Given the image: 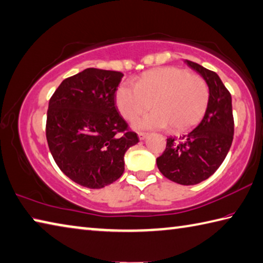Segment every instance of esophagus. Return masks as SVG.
<instances>
[{
	"label": "esophagus",
	"instance_id": "obj_1",
	"mask_svg": "<svg viewBox=\"0 0 263 263\" xmlns=\"http://www.w3.org/2000/svg\"><path fill=\"white\" fill-rule=\"evenodd\" d=\"M138 136H139L140 140H144L148 137V133L147 132H139V133H138Z\"/></svg>",
	"mask_w": 263,
	"mask_h": 263
}]
</instances>
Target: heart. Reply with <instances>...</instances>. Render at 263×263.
Masks as SVG:
<instances>
[{"label":"heart","instance_id":"1","mask_svg":"<svg viewBox=\"0 0 263 263\" xmlns=\"http://www.w3.org/2000/svg\"><path fill=\"white\" fill-rule=\"evenodd\" d=\"M117 106L122 116L133 121L151 108L136 123L137 127L162 128L170 124L174 131L195 125L206 111L209 88L203 78L185 69L166 66L151 70L136 84L125 83L117 89Z\"/></svg>","mask_w":263,"mask_h":263}]
</instances>
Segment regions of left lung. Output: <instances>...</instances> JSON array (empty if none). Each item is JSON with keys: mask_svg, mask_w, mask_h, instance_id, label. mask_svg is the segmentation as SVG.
I'll return each mask as SVG.
<instances>
[{"mask_svg": "<svg viewBox=\"0 0 263 263\" xmlns=\"http://www.w3.org/2000/svg\"><path fill=\"white\" fill-rule=\"evenodd\" d=\"M186 63L206 80L208 106L195 128L166 139L156 164L161 174L175 183L195 185L211 177L226 159L233 140L235 122L231 94L217 73L192 61Z\"/></svg>", "mask_w": 263, "mask_h": 263, "instance_id": "1", "label": "left lung"}]
</instances>
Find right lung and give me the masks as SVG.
<instances>
[{"mask_svg": "<svg viewBox=\"0 0 263 263\" xmlns=\"http://www.w3.org/2000/svg\"><path fill=\"white\" fill-rule=\"evenodd\" d=\"M122 72L88 68L64 79L49 100L46 137L65 176L102 189L124 173V154L139 142L119 115L116 90Z\"/></svg>", "mask_w": 263, "mask_h": 263, "instance_id": "right-lung-1", "label": "right lung"}]
</instances>
